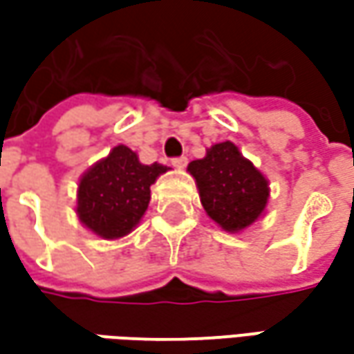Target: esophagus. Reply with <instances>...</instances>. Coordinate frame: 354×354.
Masks as SVG:
<instances>
[{
  "instance_id": "1",
  "label": "esophagus",
  "mask_w": 354,
  "mask_h": 354,
  "mask_svg": "<svg viewBox=\"0 0 354 354\" xmlns=\"http://www.w3.org/2000/svg\"><path fill=\"white\" fill-rule=\"evenodd\" d=\"M171 163H173V167H177V169H183L185 165H187V157L185 156L173 157V159H171Z\"/></svg>"
}]
</instances>
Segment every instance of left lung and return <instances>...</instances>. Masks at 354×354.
<instances>
[{"mask_svg": "<svg viewBox=\"0 0 354 354\" xmlns=\"http://www.w3.org/2000/svg\"><path fill=\"white\" fill-rule=\"evenodd\" d=\"M187 171L195 177L207 214L226 232H240L264 214L268 179L232 142L214 143Z\"/></svg>", "mask_w": 354, "mask_h": 354, "instance_id": "8db88e82", "label": "left lung"}]
</instances>
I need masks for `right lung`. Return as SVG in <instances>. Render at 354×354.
<instances>
[{
  "instance_id": "obj_1",
  "label": "right lung",
  "mask_w": 354,
  "mask_h": 354,
  "mask_svg": "<svg viewBox=\"0 0 354 354\" xmlns=\"http://www.w3.org/2000/svg\"><path fill=\"white\" fill-rule=\"evenodd\" d=\"M167 169L161 163L143 165L136 151L116 145L80 177L76 195L80 223L108 240L129 234L147 211L149 187Z\"/></svg>"
}]
</instances>
